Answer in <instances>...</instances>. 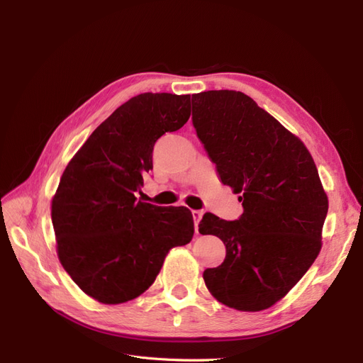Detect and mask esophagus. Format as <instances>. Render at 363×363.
<instances>
[{
    "label": "esophagus",
    "instance_id": "34e87169",
    "mask_svg": "<svg viewBox=\"0 0 363 363\" xmlns=\"http://www.w3.org/2000/svg\"><path fill=\"white\" fill-rule=\"evenodd\" d=\"M192 216H194V223H195V233H199V223L203 216L201 211H192Z\"/></svg>",
    "mask_w": 363,
    "mask_h": 363
}]
</instances>
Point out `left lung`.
Instances as JSON below:
<instances>
[{"mask_svg":"<svg viewBox=\"0 0 363 363\" xmlns=\"http://www.w3.org/2000/svg\"><path fill=\"white\" fill-rule=\"evenodd\" d=\"M192 123L221 182L244 213L225 221L204 213L201 235L225 245V259L203 272L215 298L244 312L265 311L286 295L321 251L328 199L303 142L248 95H192Z\"/></svg>","mask_w":363,"mask_h":363,"instance_id":"obj_1","label":"left lung"}]
</instances>
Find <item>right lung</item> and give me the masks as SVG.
Instances as JSON below:
<instances>
[{
	"label": "right lung",
	"mask_w": 363,
	"mask_h": 363,
	"mask_svg": "<svg viewBox=\"0 0 363 363\" xmlns=\"http://www.w3.org/2000/svg\"><path fill=\"white\" fill-rule=\"evenodd\" d=\"M191 116V95L145 92L119 106L65 168L51 201L57 256L74 283L103 304L144 294L171 248L191 242L188 207L136 195L152 169V147Z\"/></svg>",
	"instance_id": "obj_1"
}]
</instances>
